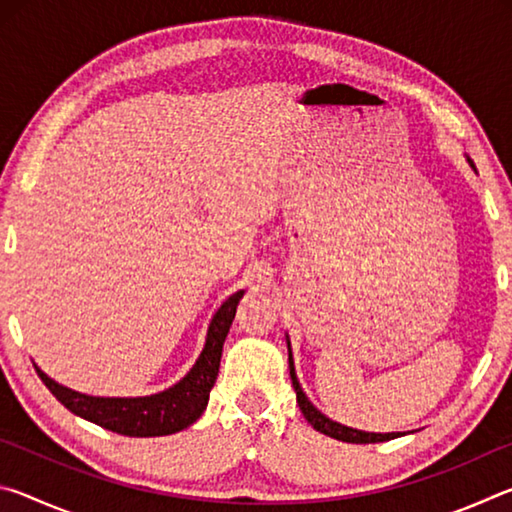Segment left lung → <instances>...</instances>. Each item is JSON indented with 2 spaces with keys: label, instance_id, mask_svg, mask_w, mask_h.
Masks as SVG:
<instances>
[{
  "label": "left lung",
  "instance_id": "1",
  "mask_svg": "<svg viewBox=\"0 0 512 512\" xmlns=\"http://www.w3.org/2000/svg\"><path fill=\"white\" fill-rule=\"evenodd\" d=\"M467 158V155H465ZM470 162V167L474 169V162L467 158ZM476 171V169H474ZM287 350H289V372H291V384L296 388V400L302 415H305L307 422L314 427L316 431L325 433L329 438H336V440H343V443H354V445H368V443H386V440H393V438H400L404 436L402 431H393V433H372V431H361V429H352V427H345V424L336 422V420H329L325 413H320L311 400L307 397V393L302 391L298 375H296V366H293V354H291V341H289V334H287Z\"/></svg>",
  "mask_w": 512,
  "mask_h": 512
}]
</instances>
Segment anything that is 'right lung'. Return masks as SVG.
Returning <instances> with one entry per match:
<instances>
[{
  "label": "right lung",
  "instance_id": "1",
  "mask_svg": "<svg viewBox=\"0 0 512 512\" xmlns=\"http://www.w3.org/2000/svg\"><path fill=\"white\" fill-rule=\"evenodd\" d=\"M246 291H237L216 309V314L207 327L205 345L201 354L187 375L169 386L167 391L144 395V397H97L72 391L58 381L45 375L38 366V375L45 386L54 393L56 400L79 418L99 424V427L133 438H153L169 436V433L183 431L189 424L201 418L210 391L219 375L221 352L225 336L230 332L232 320L239 300Z\"/></svg>",
  "mask_w": 512,
  "mask_h": 512
}]
</instances>
